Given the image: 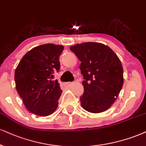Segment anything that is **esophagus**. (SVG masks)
<instances>
[{
	"instance_id": "esophagus-1",
	"label": "esophagus",
	"mask_w": 146,
	"mask_h": 146,
	"mask_svg": "<svg viewBox=\"0 0 146 146\" xmlns=\"http://www.w3.org/2000/svg\"><path fill=\"white\" fill-rule=\"evenodd\" d=\"M72 84H73L72 82H68L65 83V85H66V87H70V86H71Z\"/></svg>"
}]
</instances>
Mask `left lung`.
<instances>
[{"instance_id":"left-lung-1","label":"left lung","mask_w":146,"mask_h":146,"mask_svg":"<svg viewBox=\"0 0 146 146\" xmlns=\"http://www.w3.org/2000/svg\"><path fill=\"white\" fill-rule=\"evenodd\" d=\"M70 48L81 62L82 107L91 113L103 112L114 103L123 87L121 62L109 46L102 43L84 42Z\"/></svg>"}]
</instances>
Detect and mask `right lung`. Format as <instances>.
Here are the masks:
<instances>
[{
	"label": "right lung",
	"instance_id": "1",
	"mask_svg": "<svg viewBox=\"0 0 146 146\" xmlns=\"http://www.w3.org/2000/svg\"><path fill=\"white\" fill-rule=\"evenodd\" d=\"M64 48L53 44L36 46L22 57L16 68V89L30 112L46 116L57 109L62 91L53 74L60 69L59 58Z\"/></svg>",
	"mask_w": 146,
	"mask_h": 146
}]
</instances>
